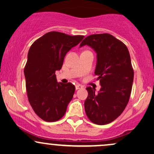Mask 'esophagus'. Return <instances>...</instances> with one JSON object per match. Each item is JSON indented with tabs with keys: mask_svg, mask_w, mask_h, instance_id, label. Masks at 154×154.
<instances>
[{
	"mask_svg": "<svg viewBox=\"0 0 154 154\" xmlns=\"http://www.w3.org/2000/svg\"><path fill=\"white\" fill-rule=\"evenodd\" d=\"M82 88H83V86H81V85H80V84L75 85V89H76V90H79V89Z\"/></svg>",
	"mask_w": 154,
	"mask_h": 154,
	"instance_id": "1",
	"label": "esophagus"
}]
</instances>
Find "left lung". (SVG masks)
<instances>
[{
	"mask_svg": "<svg viewBox=\"0 0 154 154\" xmlns=\"http://www.w3.org/2000/svg\"><path fill=\"white\" fill-rule=\"evenodd\" d=\"M88 45L96 53L95 75L101 88L98 93L87 87L84 107L89 120L98 125L112 122L124 111L134 81L129 51L126 45L109 33L87 36L80 47Z\"/></svg>",
	"mask_w": 154,
	"mask_h": 154,
	"instance_id": "left-lung-1",
	"label": "left lung"
}]
</instances>
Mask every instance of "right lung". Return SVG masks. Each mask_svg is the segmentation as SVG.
<instances>
[{
	"label": "right lung",
	"instance_id": "obj_1",
	"mask_svg": "<svg viewBox=\"0 0 154 154\" xmlns=\"http://www.w3.org/2000/svg\"><path fill=\"white\" fill-rule=\"evenodd\" d=\"M83 38L48 32L37 39L28 51L24 68L28 101L43 121H58L66 113L75 88L71 83L57 82L55 73L61 68L66 54Z\"/></svg>",
	"mask_w": 154,
	"mask_h": 154
}]
</instances>
